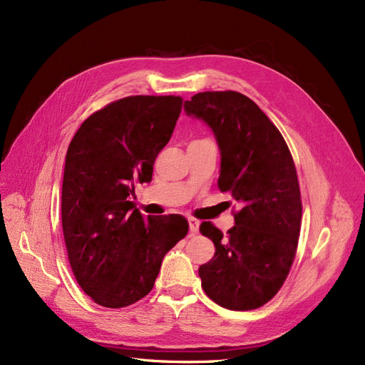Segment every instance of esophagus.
<instances>
[{"instance_id": "obj_1", "label": "esophagus", "mask_w": 365, "mask_h": 365, "mask_svg": "<svg viewBox=\"0 0 365 365\" xmlns=\"http://www.w3.org/2000/svg\"><path fill=\"white\" fill-rule=\"evenodd\" d=\"M190 232H191V235H195V233H198V227H200V221L198 220H195V218H190Z\"/></svg>"}]
</instances>
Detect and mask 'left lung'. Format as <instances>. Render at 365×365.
Listing matches in <instances>:
<instances>
[{
  "mask_svg": "<svg viewBox=\"0 0 365 365\" xmlns=\"http://www.w3.org/2000/svg\"><path fill=\"white\" fill-rule=\"evenodd\" d=\"M185 112L214 132L218 187L241 205L226 237L212 222L200 226L215 245L212 259L198 268L202 287L222 308L256 309L284 285L297 250L302 200L292 156L277 127L240 92L195 93Z\"/></svg>",
  "mask_w": 365,
  "mask_h": 365,
  "instance_id": "left-lung-1",
  "label": "left lung"
}]
</instances>
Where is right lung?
<instances>
[{
  "instance_id": "right-lung-1",
  "label": "right lung",
  "mask_w": 365,
  "mask_h": 365,
  "mask_svg": "<svg viewBox=\"0 0 365 365\" xmlns=\"http://www.w3.org/2000/svg\"><path fill=\"white\" fill-rule=\"evenodd\" d=\"M174 96L121 98L92 113L66 151L62 227L73 273L106 308L128 307L151 291L160 264L187 233L182 215L144 217L128 197L151 182L159 151L182 112Z\"/></svg>"
}]
</instances>
